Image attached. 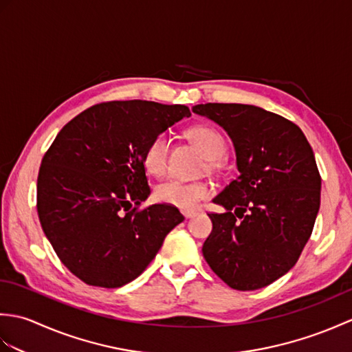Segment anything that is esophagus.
<instances>
[{"mask_svg":"<svg viewBox=\"0 0 352 352\" xmlns=\"http://www.w3.org/2000/svg\"><path fill=\"white\" fill-rule=\"evenodd\" d=\"M183 214H184L186 219H190V218H195L197 212H183Z\"/></svg>","mask_w":352,"mask_h":352,"instance_id":"34e87169","label":"esophagus"}]
</instances>
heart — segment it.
Returning <instances> with one entry per match:
<instances>
[{"label":"heart","instance_id":"b5f03b06","mask_svg":"<svg viewBox=\"0 0 352 352\" xmlns=\"http://www.w3.org/2000/svg\"><path fill=\"white\" fill-rule=\"evenodd\" d=\"M186 138L199 149V153L207 160H218L226 153V140L221 136V133L212 129V126H192L190 130L186 131ZM168 157L169 138L163 133L157 134L145 149V169L153 175H163L168 168ZM208 195H210V188L206 183H184L180 180H169L155 188V198L160 203L174 206L186 212L195 210L201 201L206 199Z\"/></svg>","mask_w":352,"mask_h":352}]
</instances>
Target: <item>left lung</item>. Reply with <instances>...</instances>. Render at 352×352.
Listing matches in <instances>:
<instances>
[{
    "instance_id": "left-lung-1",
    "label": "left lung",
    "mask_w": 352,
    "mask_h": 352,
    "mask_svg": "<svg viewBox=\"0 0 352 352\" xmlns=\"http://www.w3.org/2000/svg\"><path fill=\"white\" fill-rule=\"evenodd\" d=\"M193 113L227 131L239 177L213 198L203 245L212 271L236 290H256L287 274L311 234L320 175L304 133L286 118L250 104H198Z\"/></svg>"
}]
</instances>
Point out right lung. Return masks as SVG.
I'll use <instances>...</instances> for the list:
<instances>
[{"label":"right lung","instance_id":"1","mask_svg":"<svg viewBox=\"0 0 352 352\" xmlns=\"http://www.w3.org/2000/svg\"><path fill=\"white\" fill-rule=\"evenodd\" d=\"M186 106L111 101L81 111L57 134L37 177V214L62 263L86 284L121 287L145 271L183 214L138 207L151 189L149 142L189 118Z\"/></svg>","mask_w":352,"mask_h":352}]
</instances>
